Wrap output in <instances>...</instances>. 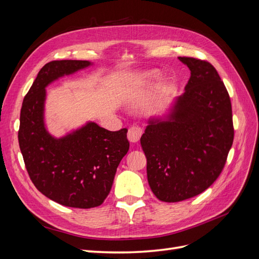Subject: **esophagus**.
Listing matches in <instances>:
<instances>
[{"mask_svg":"<svg viewBox=\"0 0 259 259\" xmlns=\"http://www.w3.org/2000/svg\"><path fill=\"white\" fill-rule=\"evenodd\" d=\"M143 134V131L138 126H132L128 130L127 133V138L131 143H137L140 139V136Z\"/></svg>","mask_w":259,"mask_h":259,"instance_id":"obj_1","label":"esophagus"}]
</instances>
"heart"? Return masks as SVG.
Returning a JSON list of instances; mask_svg holds the SVG:
<instances>
[{"instance_id":"b5f03b06","label":"heart","mask_w":259,"mask_h":259,"mask_svg":"<svg viewBox=\"0 0 259 259\" xmlns=\"http://www.w3.org/2000/svg\"><path fill=\"white\" fill-rule=\"evenodd\" d=\"M143 76H144V75H143ZM145 76H147V77L149 76V77H150V76H152V74H151V73H147V74H145Z\"/></svg>"}]
</instances>
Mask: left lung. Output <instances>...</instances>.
Instances as JSON below:
<instances>
[{
    "label": "left lung",
    "mask_w": 259,
    "mask_h": 259,
    "mask_svg": "<svg viewBox=\"0 0 259 259\" xmlns=\"http://www.w3.org/2000/svg\"><path fill=\"white\" fill-rule=\"evenodd\" d=\"M178 58L191 71L185 93L168 119L149 120L140 138L149 186L169 203L195 197L215 182L234 136L230 97L216 69L205 60Z\"/></svg>",
    "instance_id": "obj_1"
}]
</instances>
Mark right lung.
<instances>
[{
	"mask_svg": "<svg viewBox=\"0 0 259 259\" xmlns=\"http://www.w3.org/2000/svg\"><path fill=\"white\" fill-rule=\"evenodd\" d=\"M89 66L88 60L46 64L22 101L18 131L22 158L36 189L61 205L76 208L103 204L116 168L130 149L126 128L110 132L90 122L58 139L45 128L46 86Z\"/></svg>",
	"mask_w": 259,
	"mask_h": 259,
	"instance_id": "1",
	"label": "right lung"
}]
</instances>
